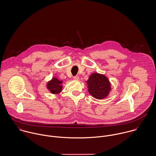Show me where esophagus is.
<instances>
[{
  "instance_id": "1",
  "label": "esophagus",
  "mask_w": 156,
  "mask_h": 156,
  "mask_svg": "<svg viewBox=\"0 0 156 156\" xmlns=\"http://www.w3.org/2000/svg\"><path fill=\"white\" fill-rule=\"evenodd\" d=\"M73 80H76V81H78L80 80V78L78 76H74L73 77Z\"/></svg>"
}]
</instances>
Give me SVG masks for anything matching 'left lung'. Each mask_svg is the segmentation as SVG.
<instances>
[{
  "label": "left lung",
  "instance_id": "obj_1",
  "mask_svg": "<svg viewBox=\"0 0 156 156\" xmlns=\"http://www.w3.org/2000/svg\"><path fill=\"white\" fill-rule=\"evenodd\" d=\"M86 83L89 93L98 99L105 98L112 90L111 83L104 74L93 73L89 76Z\"/></svg>",
  "mask_w": 156,
  "mask_h": 156
}]
</instances>
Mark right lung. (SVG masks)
Wrapping results in <instances>:
<instances>
[{
    "label": "right lung",
    "instance_id": "right-lung-1",
    "mask_svg": "<svg viewBox=\"0 0 156 156\" xmlns=\"http://www.w3.org/2000/svg\"><path fill=\"white\" fill-rule=\"evenodd\" d=\"M62 81L54 76L46 84V88L51 94H58L62 92Z\"/></svg>",
    "mask_w": 156,
    "mask_h": 156
}]
</instances>
